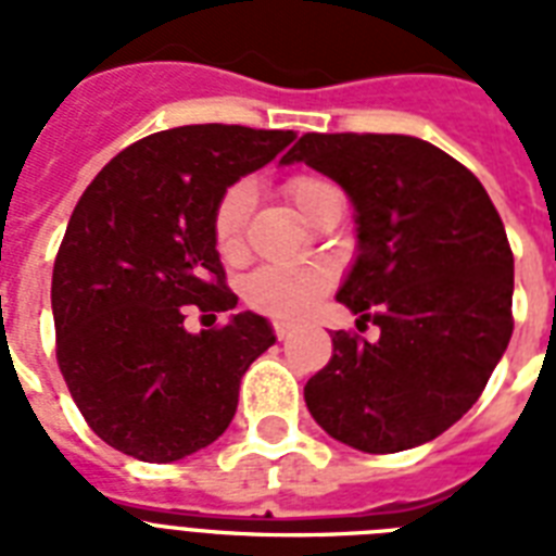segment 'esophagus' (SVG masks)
<instances>
[{"instance_id": "esophagus-1", "label": "esophagus", "mask_w": 556, "mask_h": 556, "mask_svg": "<svg viewBox=\"0 0 556 556\" xmlns=\"http://www.w3.org/2000/svg\"><path fill=\"white\" fill-rule=\"evenodd\" d=\"M291 331H294V326H291V323L274 320V334H277L279 340H288V338H291Z\"/></svg>"}]
</instances>
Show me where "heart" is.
Listing matches in <instances>:
<instances>
[{
  "label": "heart",
  "instance_id": "1",
  "mask_svg": "<svg viewBox=\"0 0 556 556\" xmlns=\"http://www.w3.org/2000/svg\"><path fill=\"white\" fill-rule=\"evenodd\" d=\"M286 190L300 207V213L308 216L314 201L334 187L317 176H294L288 178ZM253 199H256V190L251 181H236L218 199L216 213H213V242H216L222 260L242 256L244 227H248V216L253 210ZM329 286L331 274L320 265H265L244 282V300L251 308L268 314V317L291 320V317L308 312Z\"/></svg>",
  "mask_w": 556,
  "mask_h": 556
}]
</instances>
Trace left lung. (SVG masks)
Instances as JSON below:
<instances>
[{
    "instance_id": "8db88e82",
    "label": "left lung",
    "mask_w": 556,
    "mask_h": 556,
    "mask_svg": "<svg viewBox=\"0 0 556 556\" xmlns=\"http://www.w3.org/2000/svg\"><path fill=\"white\" fill-rule=\"evenodd\" d=\"M279 164L346 190L357 256L338 291L375 343L334 331L305 406L331 439L401 453L453 427L508 349L514 253L479 178L413 135L308 132Z\"/></svg>"
}]
</instances>
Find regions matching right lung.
<instances>
[{
  "label": "right lung",
  "mask_w": 556,
  "mask_h": 556,
  "mask_svg": "<svg viewBox=\"0 0 556 556\" xmlns=\"http://www.w3.org/2000/svg\"><path fill=\"white\" fill-rule=\"evenodd\" d=\"M296 132L195 124L117 152L77 201L51 277L56 364L109 447L167 465L233 421L248 366L274 346L265 317L239 312L190 334L187 305L230 312L213 242L218 199Z\"/></svg>",
  "instance_id": "right-lung-1"
}]
</instances>
